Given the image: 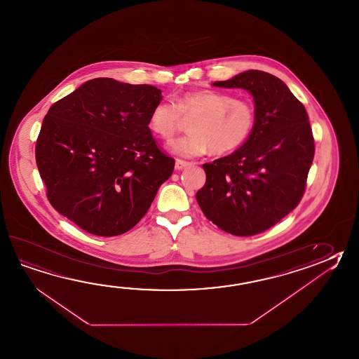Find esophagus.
Instances as JSON below:
<instances>
[{"mask_svg":"<svg viewBox=\"0 0 359 359\" xmlns=\"http://www.w3.org/2000/svg\"><path fill=\"white\" fill-rule=\"evenodd\" d=\"M189 165H191L189 162L183 161V160H176L175 168L176 170H183L184 168H187Z\"/></svg>","mask_w":359,"mask_h":359,"instance_id":"34e87169","label":"esophagus"}]
</instances>
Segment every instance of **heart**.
Here are the masks:
<instances>
[{
	"label": "heart",
	"instance_id": "1",
	"mask_svg": "<svg viewBox=\"0 0 359 359\" xmlns=\"http://www.w3.org/2000/svg\"><path fill=\"white\" fill-rule=\"evenodd\" d=\"M191 134L171 144V151L182 157H197L211 149L215 154L234 152L249 140L256 125L253 104L219 90L187 92L171 101L156 103L148 120L152 132L170 142L191 120Z\"/></svg>",
	"mask_w": 359,
	"mask_h": 359
}]
</instances>
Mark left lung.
Returning <instances> with one entry per match:
<instances>
[{
	"label": "left lung",
	"mask_w": 359,
	"mask_h": 359,
	"mask_svg": "<svg viewBox=\"0 0 359 359\" xmlns=\"http://www.w3.org/2000/svg\"><path fill=\"white\" fill-rule=\"evenodd\" d=\"M213 86L250 92L256 125L234 154L203 165L198 205L229 234H261L292 212L306 191L315 156L307 111L284 81L259 70Z\"/></svg>",
	"instance_id": "1"
}]
</instances>
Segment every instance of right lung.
<instances>
[{"instance_id": "right-lung-1", "label": "right lung", "mask_w": 359, "mask_h": 359, "mask_svg": "<svg viewBox=\"0 0 359 359\" xmlns=\"http://www.w3.org/2000/svg\"><path fill=\"white\" fill-rule=\"evenodd\" d=\"M161 100L154 86L97 78L52 104L36 161L57 212L98 236L140 222L175 166L148 126Z\"/></svg>"}]
</instances>
